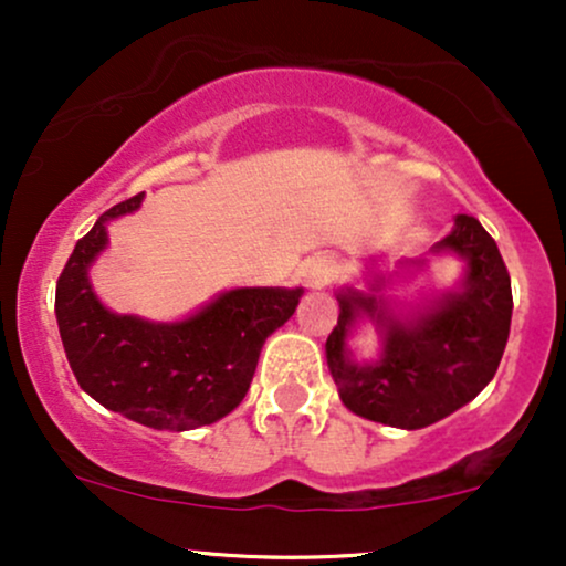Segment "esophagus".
<instances>
[{
	"mask_svg": "<svg viewBox=\"0 0 566 566\" xmlns=\"http://www.w3.org/2000/svg\"><path fill=\"white\" fill-rule=\"evenodd\" d=\"M335 274H337V263L333 261V258L319 255V258H314V261L308 263V271H305V279H308L311 287L322 290V287H327L329 282H333Z\"/></svg>",
	"mask_w": 566,
	"mask_h": 566,
	"instance_id": "obj_1",
	"label": "esophagus"
}]
</instances>
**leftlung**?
Returning <instances> with one entry per match:
<instances>
[{
	"instance_id": "left-lung-1",
	"label": "left lung",
	"mask_w": 566,
	"mask_h": 566,
	"mask_svg": "<svg viewBox=\"0 0 566 566\" xmlns=\"http://www.w3.org/2000/svg\"><path fill=\"white\" fill-rule=\"evenodd\" d=\"M439 250L465 258L463 290L412 324L394 319L375 295H340L337 327L327 337V365L343 405L361 418L396 428H426L452 415L495 378L511 329V276L495 239L473 216H458ZM359 313L384 327L375 366L349 361L345 335Z\"/></svg>"
}]
</instances>
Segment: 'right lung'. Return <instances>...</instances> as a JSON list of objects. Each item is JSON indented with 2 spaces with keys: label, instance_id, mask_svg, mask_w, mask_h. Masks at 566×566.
Here are the masks:
<instances>
[{
  "label": "right lung",
  "instance_id": "1",
  "mask_svg": "<svg viewBox=\"0 0 566 566\" xmlns=\"http://www.w3.org/2000/svg\"><path fill=\"white\" fill-rule=\"evenodd\" d=\"M140 201L143 193L103 212L63 265L55 290L63 348L76 382L106 409L157 431L210 426L244 399L265 337L295 314L303 290H231L178 324L112 314L87 269L106 247V220Z\"/></svg>",
  "mask_w": 566,
  "mask_h": 566
}]
</instances>
